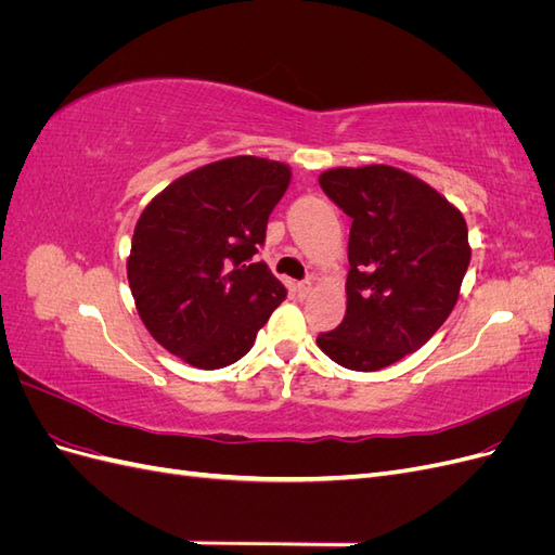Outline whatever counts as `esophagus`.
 <instances>
[{
	"label": "esophagus",
	"mask_w": 555,
	"mask_h": 555,
	"mask_svg": "<svg viewBox=\"0 0 555 555\" xmlns=\"http://www.w3.org/2000/svg\"><path fill=\"white\" fill-rule=\"evenodd\" d=\"M312 289H314V280H312V278H308V280H304V282H298V294L304 296V298L310 296Z\"/></svg>",
	"instance_id": "1"
}]
</instances>
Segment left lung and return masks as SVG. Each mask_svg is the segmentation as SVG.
Returning <instances> with one entry per match:
<instances>
[{
    "label": "left lung",
    "mask_w": 555,
    "mask_h": 555,
    "mask_svg": "<svg viewBox=\"0 0 555 555\" xmlns=\"http://www.w3.org/2000/svg\"><path fill=\"white\" fill-rule=\"evenodd\" d=\"M319 184L351 229L347 312L317 345L338 365L373 373L447 322L469 263L467 224L440 192L393 166L331 169Z\"/></svg>",
    "instance_id": "obj_1"
}]
</instances>
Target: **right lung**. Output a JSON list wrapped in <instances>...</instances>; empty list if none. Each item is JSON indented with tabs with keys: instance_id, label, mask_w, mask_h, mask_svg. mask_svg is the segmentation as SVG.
Wrapping results in <instances>:
<instances>
[{
	"instance_id": "1",
	"label": "right lung",
	"mask_w": 555,
	"mask_h": 555,
	"mask_svg": "<svg viewBox=\"0 0 555 555\" xmlns=\"http://www.w3.org/2000/svg\"><path fill=\"white\" fill-rule=\"evenodd\" d=\"M289 180L287 164L229 157L173 180L141 212L129 287L145 328L173 357L201 371L236 363L287 298L251 257Z\"/></svg>"
}]
</instances>
